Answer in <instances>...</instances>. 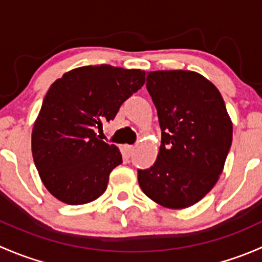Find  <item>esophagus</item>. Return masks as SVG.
I'll return each instance as SVG.
<instances>
[{"instance_id": "obj_1", "label": "esophagus", "mask_w": 262, "mask_h": 262, "mask_svg": "<svg viewBox=\"0 0 262 262\" xmlns=\"http://www.w3.org/2000/svg\"><path fill=\"white\" fill-rule=\"evenodd\" d=\"M124 150H125V153L128 156H132L134 152V147L133 146H124Z\"/></svg>"}]
</instances>
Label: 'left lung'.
I'll use <instances>...</instances> for the list:
<instances>
[{
  "label": "left lung",
  "instance_id": "obj_1",
  "mask_svg": "<svg viewBox=\"0 0 262 262\" xmlns=\"http://www.w3.org/2000/svg\"><path fill=\"white\" fill-rule=\"evenodd\" d=\"M147 90L162 130L155 165L138 171L141 189L168 209L196 204L219 180L233 125L215 86L194 71H155Z\"/></svg>",
  "mask_w": 262,
  "mask_h": 262
}]
</instances>
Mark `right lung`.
I'll use <instances>...</instances> for the list:
<instances>
[{
  "mask_svg": "<svg viewBox=\"0 0 262 262\" xmlns=\"http://www.w3.org/2000/svg\"><path fill=\"white\" fill-rule=\"evenodd\" d=\"M146 82V72L109 64L68 71L49 87L31 133V152L47 190L70 205L91 203L107 187L123 162L114 144L97 137L128 97Z\"/></svg>",
  "mask_w": 262,
  "mask_h": 262,
  "instance_id": "1",
  "label": "right lung"
}]
</instances>
